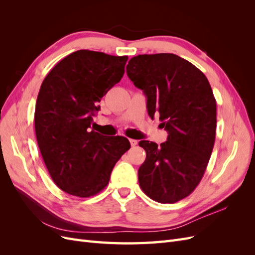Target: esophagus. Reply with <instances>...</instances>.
Segmentation results:
<instances>
[{
	"instance_id": "34e87169",
	"label": "esophagus",
	"mask_w": 255,
	"mask_h": 255,
	"mask_svg": "<svg viewBox=\"0 0 255 255\" xmlns=\"http://www.w3.org/2000/svg\"><path fill=\"white\" fill-rule=\"evenodd\" d=\"M129 142H130V145H132V146H135L138 143V141L135 140V139H129Z\"/></svg>"
}]
</instances>
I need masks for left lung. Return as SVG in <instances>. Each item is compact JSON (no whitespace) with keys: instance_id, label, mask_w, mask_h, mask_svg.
I'll return each mask as SVG.
<instances>
[{"instance_id":"obj_1","label":"left lung","mask_w":255,"mask_h":255,"mask_svg":"<svg viewBox=\"0 0 255 255\" xmlns=\"http://www.w3.org/2000/svg\"><path fill=\"white\" fill-rule=\"evenodd\" d=\"M129 80L146 97L151 118L159 115L168 132L157 145L139 141L146 153L138 169L144 194L159 203L189 196L201 181L216 137V100L206 76L186 59L171 53L130 58Z\"/></svg>"}]
</instances>
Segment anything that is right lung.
<instances>
[{"label":"right lung","mask_w":255,"mask_h":255,"mask_svg":"<svg viewBox=\"0 0 255 255\" xmlns=\"http://www.w3.org/2000/svg\"><path fill=\"white\" fill-rule=\"evenodd\" d=\"M128 56L79 50L45 76L35 109L38 146L53 182L69 195L88 198L110 182L128 138L91 129L99 102L125 74Z\"/></svg>","instance_id":"right-lung-1"}]
</instances>
